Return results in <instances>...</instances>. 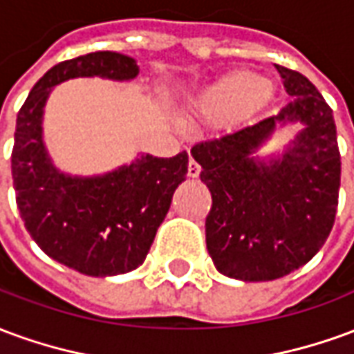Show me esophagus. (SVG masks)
Masks as SVG:
<instances>
[{
	"label": "esophagus",
	"mask_w": 354,
	"mask_h": 354,
	"mask_svg": "<svg viewBox=\"0 0 354 354\" xmlns=\"http://www.w3.org/2000/svg\"><path fill=\"white\" fill-rule=\"evenodd\" d=\"M199 172H201L199 162L195 161V159H189V162H187V176L197 178L199 176Z\"/></svg>",
	"instance_id": "esophagus-1"
}]
</instances>
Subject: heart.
I'll return each mask as SVG.
<instances>
[{
	"mask_svg": "<svg viewBox=\"0 0 354 354\" xmlns=\"http://www.w3.org/2000/svg\"><path fill=\"white\" fill-rule=\"evenodd\" d=\"M273 94V87L252 72L231 73L201 94L195 109L201 117L222 121L243 117L261 108Z\"/></svg>",
	"mask_w": 354,
	"mask_h": 354,
	"instance_id": "obj_1",
	"label": "heart"
}]
</instances>
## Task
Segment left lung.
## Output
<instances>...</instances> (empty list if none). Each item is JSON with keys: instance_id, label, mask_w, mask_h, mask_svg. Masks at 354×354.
<instances>
[{"instance_id": "obj_1", "label": "left lung", "mask_w": 354, "mask_h": 354, "mask_svg": "<svg viewBox=\"0 0 354 354\" xmlns=\"http://www.w3.org/2000/svg\"><path fill=\"white\" fill-rule=\"evenodd\" d=\"M292 100L277 115L201 142L192 155L212 195L207 248L216 269L245 282L274 281L319 252L332 231L342 159L332 109L311 81L277 66ZM304 129L281 156L257 147L279 124Z\"/></svg>"}]
</instances>
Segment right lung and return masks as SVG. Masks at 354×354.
<instances>
[{"label": "right lung", "instance_id": "obj_1", "mask_svg": "<svg viewBox=\"0 0 354 354\" xmlns=\"http://www.w3.org/2000/svg\"><path fill=\"white\" fill-rule=\"evenodd\" d=\"M138 72L134 58L111 50L66 60L35 83L17 115L11 169L20 218L49 258L88 277L123 274L144 263L189 157L140 153L104 174H66L45 147V104L68 80L132 81Z\"/></svg>", "mask_w": 354, "mask_h": 354}]
</instances>
